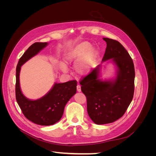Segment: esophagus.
<instances>
[{"mask_svg":"<svg viewBox=\"0 0 156 156\" xmlns=\"http://www.w3.org/2000/svg\"><path fill=\"white\" fill-rule=\"evenodd\" d=\"M77 90L78 92H79L81 91V85H79V84H77Z\"/></svg>","mask_w":156,"mask_h":156,"instance_id":"34e87169","label":"esophagus"}]
</instances>
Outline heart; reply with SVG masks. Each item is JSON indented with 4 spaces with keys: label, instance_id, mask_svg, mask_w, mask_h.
<instances>
[{
    "label": "heart",
    "instance_id": "b5f03b06",
    "mask_svg": "<svg viewBox=\"0 0 156 156\" xmlns=\"http://www.w3.org/2000/svg\"><path fill=\"white\" fill-rule=\"evenodd\" d=\"M92 45L87 41L78 44L74 48L67 51L64 55V62L66 64H75V69L79 75H86L90 73L95 67L98 58V51L91 48ZM66 64L61 63L59 68L62 72H67Z\"/></svg>",
    "mask_w": 156,
    "mask_h": 156
}]
</instances>
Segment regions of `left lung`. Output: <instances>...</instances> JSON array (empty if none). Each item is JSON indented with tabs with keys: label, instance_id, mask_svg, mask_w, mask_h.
<instances>
[{
	"label": "left lung",
	"instance_id": "obj_1",
	"mask_svg": "<svg viewBox=\"0 0 156 156\" xmlns=\"http://www.w3.org/2000/svg\"><path fill=\"white\" fill-rule=\"evenodd\" d=\"M107 48L102 62L111 59L116 67L115 79L103 81L98 65L80 81L87 97V112L96 124H109L124 115L134 94L135 68L128 52L120 42L103 37Z\"/></svg>",
	"mask_w": 156,
	"mask_h": 156
}]
</instances>
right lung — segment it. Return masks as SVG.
<instances>
[{"label":"right lung","instance_id":"1","mask_svg":"<svg viewBox=\"0 0 156 156\" xmlns=\"http://www.w3.org/2000/svg\"><path fill=\"white\" fill-rule=\"evenodd\" d=\"M48 45V42H36L30 45L20 58L16 68V98L23 115L28 120L41 126H51L62 118L65 105L77 91L75 80L66 83H55L44 96L31 100L23 95L20 88L21 67Z\"/></svg>","mask_w":156,"mask_h":156}]
</instances>
